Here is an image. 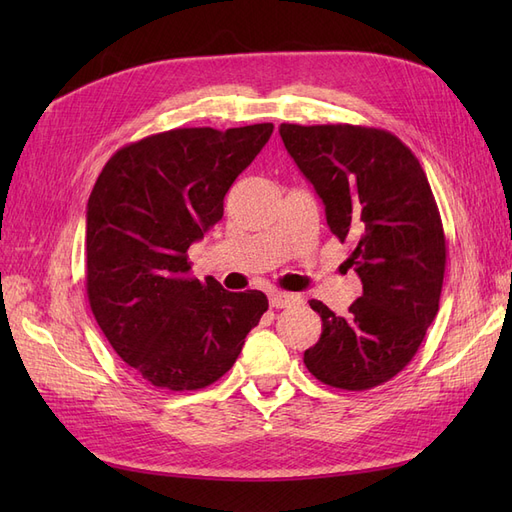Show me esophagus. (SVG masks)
Returning <instances> with one entry per match:
<instances>
[{
	"label": "esophagus",
	"instance_id": "34e87169",
	"mask_svg": "<svg viewBox=\"0 0 512 512\" xmlns=\"http://www.w3.org/2000/svg\"><path fill=\"white\" fill-rule=\"evenodd\" d=\"M269 303L275 309H282V307H290L294 303H301L299 294H290V292H280V290H271L269 292Z\"/></svg>",
	"mask_w": 512,
	"mask_h": 512
}]
</instances>
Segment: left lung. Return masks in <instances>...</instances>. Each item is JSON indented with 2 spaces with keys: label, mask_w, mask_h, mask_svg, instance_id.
Here are the masks:
<instances>
[{
  "label": "left lung",
  "mask_w": 512,
  "mask_h": 512,
  "mask_svg": "<svg viewBox=\"0 0 512 512\" xmlns=\"http://www.w3.org/2000/svg\"><path fill=\"white\" fill-rule=\"evenodd\" d=\"M280 136L333 235L354 245L346 265L363 284L348 316L309 301L322 333L303 363L335 389H374L412 361L438 314L446 239L436 198L414 153L386 130L282 123Z\"/></svg>",
  "instance_id": "left-lung-1"
}]
</instances>
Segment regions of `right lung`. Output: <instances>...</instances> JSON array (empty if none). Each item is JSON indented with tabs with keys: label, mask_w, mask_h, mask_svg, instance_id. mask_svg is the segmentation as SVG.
<instances>
[{
	"label": "right lung",
	"mask_w": 512,
	"mask_h": 512,
	"mask_svg": "<svg viewBox=\"0 0 512 512\" xmlns=\"http://www.w3.org/2000/svg\"><path fill=\"white\" fill-rule=\"evenodd\" d=\"M273 123L177 128L121 147L87 203V297L108 344L158 389L196 391L235 365L265 292L190 277L188 247L224 215L230 185Z\"/></svg>",
	"instance_id": "right-lung-1"
}]
</instances>
